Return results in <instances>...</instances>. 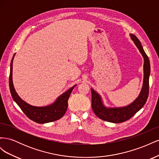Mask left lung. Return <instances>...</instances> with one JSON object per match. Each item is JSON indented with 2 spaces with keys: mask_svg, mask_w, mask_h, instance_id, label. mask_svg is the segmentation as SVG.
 Returning <instances> with one entry per match:
<instances>
[{
  "mask_svg": "<svg viewBox=\"0 0 159 159\" xmlns=\"http://www.w3.org/2000/svg\"><path fill=\"white\" fill-rule=\"evenodd\" d=\"M129 35L144 59L143 84L142 89L138 97L127 106L108 107L103 104V101L101 95L98 92H96L93 88H91V107H92L93 112L99 118L105 121L119 123L127 121L144 106L148 98L149 76L151 73L150 61L146 53L143 50L141 42L134 34H130Z\"/></svg>",
  "mask_w": 159,
  "mask_h": 159,
  "instance_id": "1",
  "label": "left lung"
}]
</instances>
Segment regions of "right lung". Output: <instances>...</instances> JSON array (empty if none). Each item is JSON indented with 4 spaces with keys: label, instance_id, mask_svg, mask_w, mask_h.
Wrapping results in <instances>:
<instances>
[{
    "label": "right lung",
    "instance_id": "add662e5",
    "mask_svg": "<svg viewBox=\"0 0 159 159\" xmlns=\"http://www.w3.org/2000/svg\"><path fill=\"white\" fill-rule=\"evenodd\" d=\"M14 56L15 54L13 56L11 60V72L9 76V87L14 102L17 103L28 118L38 123H50L56 121L63 117L68 109V101L70 95L76 85L60 95L52 104L43 107L34 106L22 99L14 89L12 81V63Z\"/></svg>",
    "mask_w": 159,
    "mask_h": 159
}]
</instances>
